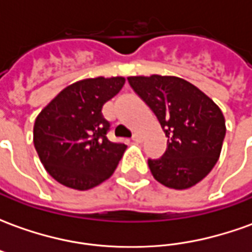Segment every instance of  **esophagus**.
<instances>
[{
	"label": "esophagus",
	"instance_id": "1",
	"mask_svg": "<svg viewBox=\"0 0 252 252\" xmlns=\"http://www.w3.org/2000/svg\"><path fill=\"white\" fill-rule=\"evenodd\" d=\"M132 139H133V142H136V143H140L143 140V137H142V135H140V133H133Z\"/></svg>",
	"mask_w": 252,
	"mask_h": 252
}]
</instances>
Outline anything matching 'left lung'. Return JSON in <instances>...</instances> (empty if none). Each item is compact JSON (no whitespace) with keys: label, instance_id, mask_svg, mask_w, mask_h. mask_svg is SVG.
<instances>
[{"label":"left lung","instance_id":"8db88e82","mask_svg":"<svg viewBox=\"0 0 252 252\" xmlns=\"http://www.w3.org/2000/svg\"><path fill=\"white\" fill-rule=\"evenodd\" d=\"M137 95L158 117L167 150L148 159L154 178L170 189H189L215 167L225 136L222 112L194 85L173 75L128 77Z\"/></svg>","mask_w":252,"mask_h":252}]
</instances>
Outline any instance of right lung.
Segmentation results:
<instances>
[{
    "instance_id": "1",
    "label": "right lung",
    "mask_w": 252,
    "mask_h": 252,
    "mask_svg": "<svg viewBox=\"0 0 252 252\" xmlns=\"http://www.w3.org/2000/svg\"><path fill=\"white\" fill-rule=\"evenodd\" d=\"M124 83V77L78 81L37 115L33 144L47 173L59 184L89 190L115 173L126 146L106 137L109 121L101 109Z\"/></svg>"
}]
</instances>
